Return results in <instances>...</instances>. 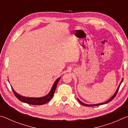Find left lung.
<instances>
[{
  "label": "left lung",
  "instance_id": "obj_1",
  "mask_svg": "<svg viewBox=\"0 0 128 128\" xmlns=\"http://www.w3.org/2000/svg\"><path fill=\"white\" fill-rule=\"evenodd\" d=\"M123 81V78L122 79V80H121V82H120V85H119V86H118V88H117V90H116V92H114V94L113 95V96H112L111 98H110L109 100H108L107 101H106V102H104V103H99V104H85V103H84L83 102H82L81 101H80L77 98V99H78V102H79L82 105H83V106H87V107H94V106H100V105H102V104H106V103H108V102H111V100H113V99H114V97L116 96V94H117V93H118V89H119V88H120V85H121V83H122V82Z\"/></svg>",
  "mask_w": 128,
  "mask_h": 128
}]
</instances>
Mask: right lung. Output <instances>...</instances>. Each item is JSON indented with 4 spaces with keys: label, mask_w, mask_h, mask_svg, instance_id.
Instances as JSON below:
<instances>
[{
    "label": "right lung",
    "mask_w": 128,
    "mask_h": 128,
    "mask_svg": "<svg viewBox=\"0 0 128 128\" xmlns=\"http://www.w3.org/2000/svg\"><path fill=\"white\" fill-rule=\"evenodd\" d=\"M60 78L61 77L58 78L56 80L55 82H54V85H52V87L50 92H49L48 94L46 95V96L40 97V98H29V97L23 96L22 95H20V94H17V93L14 90V88H12V86L11 88L13 92H14V94L19 100L32 105H42L48 102L53 97L54 92H55L56 86H57L58 83L60 80Z\"/></svg>",
    "instance_id": "obj_1"
}]
</instances>
